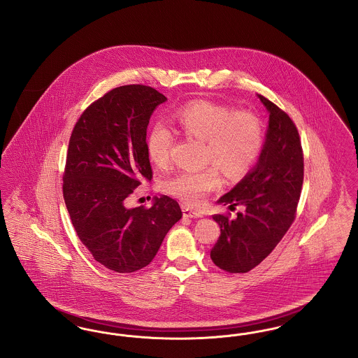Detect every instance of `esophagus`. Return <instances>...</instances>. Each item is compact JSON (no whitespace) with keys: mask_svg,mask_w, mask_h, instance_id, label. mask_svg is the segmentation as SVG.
<instances>
[{"mask_svg":"<svg viewBox=\"0 0 358 358\" xmlns=\"http://www.w3.org/2000/svg\"><path fill=\"white\" fill-rule=\"evenodd\" d=\"M182 213H184L185 217H192V219H200V217L204 216L203 212L196 210V209H192V208L185 206V205H182Z\"/></svg>","mask_w":358,"mask_h":358,"instance_id":"34e87169","label":"esophagus"}]
</instances>
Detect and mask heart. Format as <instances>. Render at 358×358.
Instances as JSON below:
<instances>
[{"label":"heart","instance_id":"b5f03b06","mask_svg":"<svg viewBox=\"0 0 358 358\" xmlns=\"http://www.w3.org/2000/svg\"><path fill=\"white\" fill-rule=\"evenodd\" d=\"M174 123L187 136L205 142V159L216 164L225 176L236 178L254 164L262 149L260 120L248 111L234 113L228 106L197 101L178 110ZM173 134L164 123H157L146 138L148 157L164 168L171 158ZM222 184L216 168L182 171L166 178L162 187L185 204L200 205L209 192Z\"/></svg>","mask_w":358,"mask_h":358}]
</instances>
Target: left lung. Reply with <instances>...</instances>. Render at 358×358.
I'll return each instance as SVG.
<instances>
[{"instance_id": "1", "label": "left lung", "mask_w": 358, "mask_h": 358, "mask_svg": "<svg viewBox=\"0 0 358 358\" xmlns=\"http://www.w3.org/2000/svg\"><path fill=\"white\" fill-rule=\"evenodd\" d=\"M268 111L264 143L255 166L217 200L238 217L213 215L220 238L210 251L224 271H251L273 252L294 222L303 184V154L298 130L278 106L257 95Z\"/></svg>"}]
</instances>
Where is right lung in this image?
Instances as JSON below:
<instances>
[{
  "mask_svg": "<svg viewBox=\"0 0 358 358\" xmlns=\"http://www.w3.org/2000/svg\"><path fill=\"white\" fill-rule=\"evenodd\" d=\"M168 99L148 85H122L92 103L69 138L63 194L85 248L114 273L150 264L171 227L182 217L168 196L130 208L134 187L152 181L146 130Z\"/></svg>",
  "mask_w": 358,
  "mask_h": 358,
  "instance_id": "1",
  "label": "right lung"
}]
</instances>
